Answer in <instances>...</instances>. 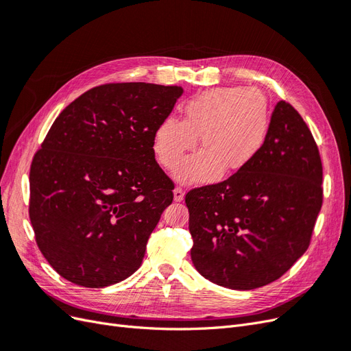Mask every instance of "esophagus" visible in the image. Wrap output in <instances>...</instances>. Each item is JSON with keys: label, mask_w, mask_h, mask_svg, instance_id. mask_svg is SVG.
<instances>
[{"label": "esophagus", "mask_w": 351, "mask_h": 351, "mask_svg": "<svg viewBox=\"0 0 351 351\" xmlns=\"http://www.w3.org/2000/svg\"><path fill=\"white\" fill-rule=\"evenodd\" d=\"M173 195H174V200H176V202H182V200H183V197H184L183 189L176 187V189L173 190Z\"/></svg>", "instance_id": "34e87169"}]
</instances>
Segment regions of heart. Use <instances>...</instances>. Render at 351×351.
<instances>
[{"label": "heart", "instance_id": "b5f03b06", "mask_svg": "<svg viewBox=\"0 0 351 351\" xmlns=\"http://www.w3.org/2000/svg\"><path fill=\"white\" fill-rule=\"evenodd\" d=\"M269 104L256 88H217L202 92L183 108V121L167 117L154 132L158 162L174 171L189 152L193 155L177 171L183 183L199 184L214 180L219 171L230 176L246 168L267 141Z\"/></svg>", "mask_w": 351, "mask_h": 351}]
</instances>
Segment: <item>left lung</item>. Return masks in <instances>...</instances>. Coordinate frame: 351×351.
Masks as SVG:
<instances>
[{"mask_svg": "<svg viewBox=\"0 0 351 351\" xmlns=\"http://www.w3.org/2000/svg\"><path fill=\"white\" fill-rule=\"evenodd\" d=\"M197 272L253 290L289 271L309 247L322 206V162L300 114L280 101L267 141L246 168L186 195Z\"/></svg>", "mask_w": 351, "mask_h": 351, "instance_id": "obj_1", "label": "left lung"}]
</instances>
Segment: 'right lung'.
Instances as JSON below:
<instances>
[{
  "label": "right lung",
  "instance_id": "add662e5",
  "mask_svg": "<svg viewBox=\"0 0 351 351\" xmlns=\"http://www.w3.org/2000/svg\"><path fill=\"white\" fill-rule=\"evenodd\" d=\"M182 86L112 83L62 111L30 167L29 217L38 247L62 278L102 289L129 278L173 202L154 132Z\"/></svg>",
  "mask_w": 351,
  "mask_h": 351
}]
</instances>
